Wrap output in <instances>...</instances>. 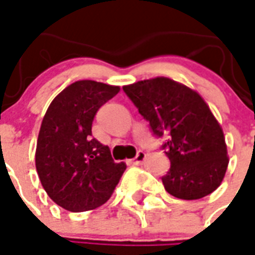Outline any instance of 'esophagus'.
I'll use <instances>...</instances> for the list:
<instances>
[{
	"mask_svg": "<svg viewBox=\"0 0 255 255\" xmlns=\"http://www.w3.org/2000/svg\"><path fill=\"white\" fill-rule=\"evenodd\" d=\"M144 159H146V154H144L143 151H137L136 156H135L133 159H131V163H132V165H136V166L142 165Z\"/></svg>",
	"mask_w": 255,
	"mask_h": 255,
	"instance_id": "1",
	"label": "esophagus"
}]
</instances>
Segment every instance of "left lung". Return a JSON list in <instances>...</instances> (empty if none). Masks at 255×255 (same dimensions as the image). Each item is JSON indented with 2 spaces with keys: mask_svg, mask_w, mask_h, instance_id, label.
Instances as JSON below:
<instances>
[{
  "mask_svg": "<svg viewBox=\"0 0 255 255\" xmlns=\"http://www.w3.org/2000/svg\"><path fill=\"white\" fill-rule=\"evenodd\" d=\"M152 133L163 137L170 169L162 177L177 199L197 200L222 184L228 166L223 129L203 97L166 77L123 86Z\"/></svg>",
  "mask_w": 255,
  "mask_h": 255,
  "instance_id": "left-lung-1",
  "label": "left lung"
}]
</instances>
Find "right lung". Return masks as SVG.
<instances>
[{"instance_id":"add662e5","label":"right lung","mask_w":255,"mask_h":255,"mask_svg":"<svg viewBox=\"0 0 255 255\" xmlns=\"http://www.w3.org/2000/svg\"><path fill=\"white\" fill-rule=\"evenodd\" d=\"M119 92V86L77 81L52 100L43 118L35 154L37 174L50 199L70 212L105 204L127 167L92 136L96 113Z\"/></svg>"}]
</instances>
